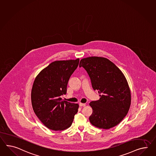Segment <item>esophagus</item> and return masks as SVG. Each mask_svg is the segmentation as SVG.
Returning a JSON list of instances; mask_svg holds the SVG:
<instances>
[{
	"mask_svg": "<svg viewBox=\"0 0 156 156\" xmlns=\"http://www.w3.org/2000/svg\"><path fill=\"white\" fill-rule=\"evenodd\" d=\"M79 106H86V104L80 103V104H79Z\"/></svg>",
	"mask_w": 156,
	"mask_h": 156,
	"instance_id": "obj_1",
	"label": "esophagus"
}]
</instances>
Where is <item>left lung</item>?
<instances>
[{
  "label": "left lung",
  "mask_w": 156,
  "mask_h": 156,
  "mask_svg": "<svg viewBox=\"0 0 156 156\" xmlns=\"http://www.w3.org/2000/svg\"><path fill=\"white\" fill-rule=\"evenodd\" d=\"M79 67L88 72L100 100L89 103L93 112L89 121L94 127L108 129L119 124L127 114L131 102L127 80L119 68L104 57L89 56L80 60Z\"/></svg>",
  "instance_id": "left-lung-1"
}]
</instances>
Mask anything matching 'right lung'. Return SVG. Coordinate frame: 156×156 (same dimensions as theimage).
<instances>
[{
    "mask_svg": "<svg viewBox=\"0 0 156 156\" xmlns=\"http://www.w3.org/2000/svg\"><path fill=\"white\" fill-rule=\"evenodd\" d=\"M79 63L75 60H56L44 68L36 76L31 92L34 113L48 128L63 131L72 124L78 112L79 104L63 101L68 80Z\"/></svg>",
    "mask_w": 156,
    "mask_h": 156,
    "instance_id": "obj_1",
    "label": "right lung"
}]
</instances>
